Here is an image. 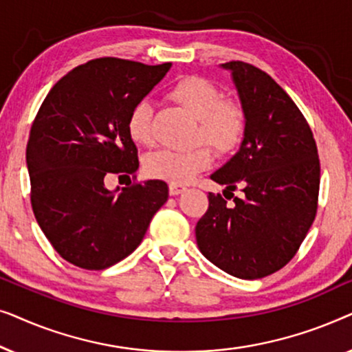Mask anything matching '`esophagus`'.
<instances>
[{
	"label": "esophagus",
	"instance_id": "1",
	"mask_svg": "<svg viewBox=\"0 0 352 352\" xmlns=\"http://www.w3.org/2000/svg\"><path fill=\"white\" fill-rule=\"evenodd\" d=\"M186 190L184 186L175 184V182H170V195H179Z\"/></svg>",
	"mask_w": 352,
	"mask_h": 352
}]
</instances>
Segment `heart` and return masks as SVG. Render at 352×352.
Listing matches in <instances>:
<instances>
[{"label":"heart","instance_id":"1","mask_svg":"<svg viewBox=\"0 0 352 352\" xmlns=\"http://www.w3.org/2000/svg\"><path fill=\"white\" fill-rule=\"evenodd\" d=\"M170 98L199 120L197 139L208 142L214 151L228 153L242 141L247 128V115L242 104L224 99L218 86L204 76H186L170 89ZM129 138L141 146L152 144V107L141 100L128 115ZM211 165L208 147L199 146L190 151L162 148L151 153L144 170L151 177L175 184H186Z\"/></svg>","mask_w":352,"mask_h":352}]
</instances>
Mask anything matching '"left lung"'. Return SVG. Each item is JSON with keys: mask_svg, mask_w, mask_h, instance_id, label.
<instances>
[{"mask_svg": "<svg viewBox=\"0 0 352 352\" xmlns=\"http://www.w3.org/2000/svg\"><path fill=\"white\" fill-rule=\"evenodd\" d=\"M223 67L232 72L247 128L240 151L211 179L228 186L224 196L234 205L210 192L195 237L214 266L254 280L300 250L317 213L320 162L305 115L266 72L242 60ZM234 190L243 195L234 197Z\"/></svg>", "mask_w": 352, "mask_h": 352, "instance_id": "left-lung-1", "label": "left lung"}]
</instances>
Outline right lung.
Returning <instances> with one entry per match:
<instances>
[{
  "instance_id": "1",
  "label": "right lung",
  "mask_w": 352,
  "mask_h": 352,
  "mask_svg": "<svg viewBox=\"0 0 352 352\" xmlns=\"http://www.w3.org/2000/svg\"><path fill=\"white\" fill-rule=\"evenodd\" d=\"M171 64L100 57L78 65L43 100L27 144L33 213L65 261L102 271L131 254L168 200L166 182L134 181L138 147L126 122ZM133 176L122 192L103 177Z\"/></svg>"
}]
</instances>
